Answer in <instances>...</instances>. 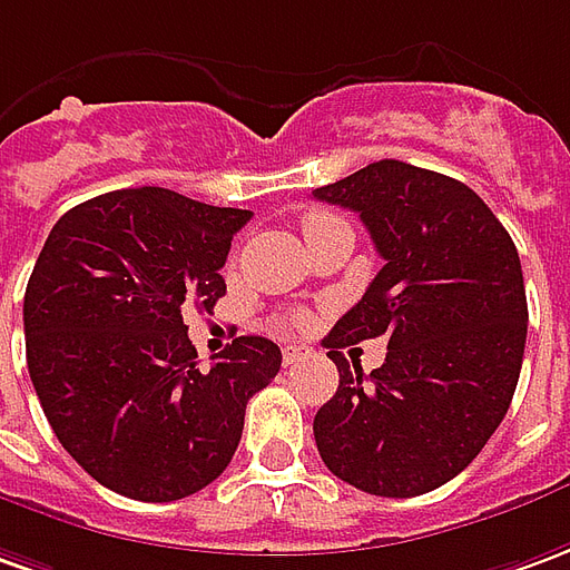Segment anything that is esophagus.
<instances>
[{
  "mask_svg": "<svg viewBox=\"0 0 570 570\" xmlns=\"http://www.w3.org/2000/svg\"><path fill=\"white\" fill-rule=\"evenodd\" d=\"M309 356H313V347H307V344H294V347H285V353H282L285 366H301V363H307Z\"/></svg>",
  "mask_w": 570,
  "mask_h": 570,
  "instance_id": "1",
  "label": "esophagus"
}]
</instances>
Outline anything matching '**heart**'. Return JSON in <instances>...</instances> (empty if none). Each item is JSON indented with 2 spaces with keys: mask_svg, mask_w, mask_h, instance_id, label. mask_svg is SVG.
Returning a JSON list of instances; mask_svg holds the SVG:
<instances>
[{
  "mask_svg": "<svg viewBox=\"0 0 570 570\" xmlns=\"http://www.w3.org/2000/svg\"><path fill=\"white\" fill-rule=\"evenodd\" d=\"M335 217H328V214H307L304 217V235H309L313 229H320V226H325V223H332Z\"/></svg>",
  "mask_w": 570,
  "mask_h": 570,
  "instance_id": "obj_1",
  "label": "heart"
}]
</instances>
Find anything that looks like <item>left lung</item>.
I'll list each match as a JSON object with an SVG mask.
<instances>
[{
    "mask_svg": "<svg viewBox=\"0 0 570 570\" xmlns=\"http://www.w3.org/2000/svg\"><path fill=\"white\" fill-rule=\"evenodd\" d=\"M360 214L384 266L323 344L335 397L313 419L328 472L375 497H419L472 462L515 394L528 297L515 242L472 188L375 160L313 191ZM384 334L368 376L341 346Z\"/></svg>",
    "mask_w": 570,
    "mask_h": 570,
    "instance_id": "1",
    "label": "left lung"
}]
</instances>
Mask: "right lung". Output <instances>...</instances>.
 <instances>
[{"instance_id": "right-lung-1", "label": "right lung", "mask_w": 570, "mask_h": 570, "mask_svg": "<svg viewBox=\"0 0 570 570\" xmlns=\"http://www.w3.org/2000/svg\"><path fill=\"white\" fill-rule=\"evenodd\" d=\"M250 210L120 188L52 226L23 294L27 368L55 438L120 497L183 500L217 481L247 400L276 379L269 337H235L202 372L183 307L210 309Z\"/></svg>"}]
</instances>
